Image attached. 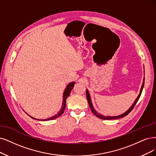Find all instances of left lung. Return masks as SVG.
Returning <instances> with one entry per match:
<instances>
[{
	"instance_id": "obj_1",
	"label": "left lung",
	"mask_w": 156,
	"mask_h": 156,
	"mask_svg": "<svg viewBox=\"0 0 156 156\" xmlns=\"http://www.w3.org/2000/svg\"><path fill=\"white\" fill-rule=\"evenodd\" d=\"M143 83H142V85H141V89H140V94L139 95L137 96V98L135 100L134 102L133 103V104L132 105V106L128 109L127 111H126L125 112H124L123 114H120L119 115V116H103V115H101L100 114V113L98 112L94 108V107L93 105V103H92V101H91V99H90V94H89V92L88 90V89H86V96H87V101H88V103H89V105L90 106V108L91 109V111L93 112V113L96 115V116H97L98 118H99L100 119H119V118H122L124 116H126V115L129 114L130 111L132 110V109L134 108V106L136 105V103L137 102L138 100H139V98H140V96L141 94V93H142V90H143V87H144V83H145V78H143Z\"/></svg>"
}]
</instances>
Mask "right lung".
Instances as JSON below:
<instances>
[{
  "label": "right lung",
  "instance_id": "obj_1",
  "mask_svg": "<svg viewBox=\"0 0 156 156\" xmlns=\"http://www.w3.org/2000/svg\"><path fill=\"white\" fill-rule=\"evenodd\" d=\"M75 84V82H71L69 83L67 85L66 88L64 90V92H63V102H62V107L60 108V110L59 111V112H58L56 115H55V116H52L49 118H48V119H36V118H34L31 116H30L31 118L33 119H38V120H42V121H48V120H52V119H55L56 118H57L58 117H59L60 116H61V115L63 113V112H64V110L66 108V100L68 98V96H69V94H70L71 92V90L73 89V88L74 87V85Z\"/></svg>",
  "mask_w": 156,
  "mask_h": 156
}]
</instances>
